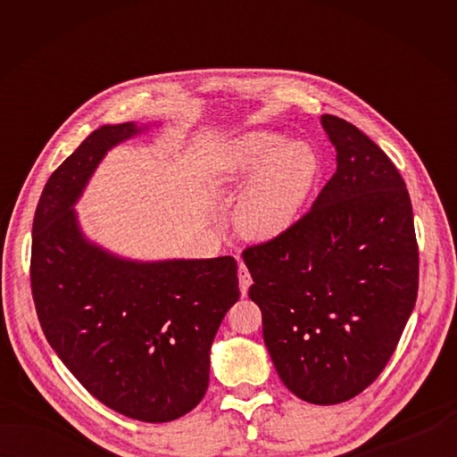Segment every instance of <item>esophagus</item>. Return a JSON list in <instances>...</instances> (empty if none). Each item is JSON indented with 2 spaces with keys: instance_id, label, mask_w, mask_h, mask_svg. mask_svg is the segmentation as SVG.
<instances>
[{
  "instance_id": "obj_1",
  "label": "esophagus",
  "mask_w": 457,
  "mask_h": 457,
  "mask_svg": "<svg viewBox=\"0 0 457 457\" xmlns=\"http://www.w3.org/2000/svg\"><path fill=\"white\" fill-rule=\"evenodd\" d=\"M251 283H253V280H251V275H249L247 267L244 263H239V290H241V296H247Z\"/></svg>"
}]
</instances>
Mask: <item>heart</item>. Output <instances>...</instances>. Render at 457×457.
<instances>
[{"label": "heart", "mask_w": 457, "mask_h": 457, "mask_svg": "<svg viewBox=\"0 0 457 457\" xmlns=\"http://www.w3.org/2000/svg\"><path fill=\"white\" fill-rule=\"evenodd\" d=\"M320 174L316 149L269 129L247 131L221 151L213 179L223 194L242 192L236 228L257 244L280 239L296 226Z\"/></svg>", "instance_id": "1"}]
</instances>
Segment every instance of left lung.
Segmentation results:
<instances>
[{
    "instance_id": "left-lung-1",
    "label": "left lung",
    "mask_w": 457,
    "mask_h": 457,
    "mask_svg": "<svg viewBox=\"0 0 457 457\" xmlns=\"http://www.w3.org/2000/svg\"><path fill=\"white\" fill-rule=\"evenodd\" d=\"M337 169L280 239L245 249L249 296L280 381L298 399L337 404L381 375L419 293L412 204L391 159L322 115Z\"/></svg>"
}]
</instances>
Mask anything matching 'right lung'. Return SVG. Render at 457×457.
Returning <instances> with one entry per match:
<instances>
[{"instance_id":"right-lung-1","label":"right lung","mask_w":457,"mask_h":457,"mask_svg":"<svg viewBox=\"0 0 457 457\" xmlns=\"http://www.w3.org/2000/svg\"><path fill=\"white\" fill-rule=\"evenodd\" d=\"M149 125H102L58 167L33 220L31 288L48 344L96 399L170 422L206 395L210 349L237 303L234 257L137 261L86 237L74 206L108 151Z\"/></svg>"}]
</instances>
